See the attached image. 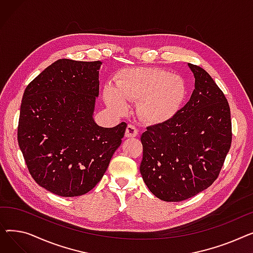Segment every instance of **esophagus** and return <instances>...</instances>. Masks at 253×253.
<instances>
[{
	"label": "esophagus",
	"mask_w": 253,
	"mask_h": 253,
	"mask_svg": "<svg viewBox=\"0 0 253 253\" xmlns=\"http://www.w3.org/2000/svg\"><path fill=\"white\" fill-rule=\"evenodd\" d=\"M138 134V130L135 126L129 124L126 128V132H125V135L127 137H135Z\"/></svg>",
	"instance_id": "34e87169"
}]
</instances>
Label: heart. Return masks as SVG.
Here are the masks:
<instances>
[{
	"label": "heart",
	"instance_id": "b5f03b06",
	"mask_svg": "<svg viewBox=\"0 0 253 253\" xmlns=\"http://www.w3.org/2000/svg\"><path fill=\"white\" fill-rule=\"evenodd\" d=\"M117 90L106 86L105 98L113 108L124 111V101L138 102L137 111L148 122H162L173 115L187 95L183 79L157 68L124 71L116 79Z\"/></svg>",
	"mask_w": 253,
	"mask_h": 253
}]
</instances>
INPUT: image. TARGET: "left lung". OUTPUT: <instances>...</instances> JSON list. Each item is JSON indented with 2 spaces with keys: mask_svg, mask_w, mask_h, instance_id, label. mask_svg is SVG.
<instances>
[{
  "mask_svg": "<svg viewBox=\"0 0 253 253\" xmlns=\"http://www.w3.org/2000/svg\"><path fill=\"white\" fill-rule=\"evenodd\" d=\"M195 76L190 100L170 119L148 126L140 140V173L160 200L179 202L215 181L232 143L229 102L210 75L188 63Z\"/></svg>",
  "mask_w": 253,
  "mask_h": 253,
  "instance_id": "obj_1",
  "label": "left lung"
}]
</instances>
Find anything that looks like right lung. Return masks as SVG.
Masks as SVG:
<instances>
[{
  "label": "right lung",
  "instance_id": "obj_1",
  "mask_svg": "<svg viewBox=\"0 0 253 253\" xmlns=\"http://www.w3.org/2000/svg\"><path fill=\"white\" fill-rule=\"evenodd\" d=\"M100 61L59 59L26 86L17 139L35 181L61 197L91 191L102 178L127 124L93 120Z\"/></svg>",
  "mask_w": 253,
  "mask_h": 253
}]
</instances>
